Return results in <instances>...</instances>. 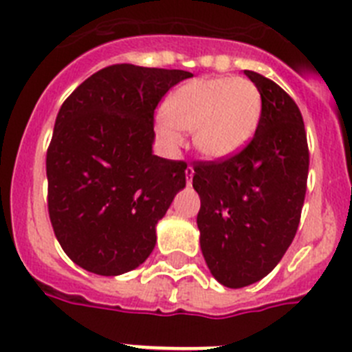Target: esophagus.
Segmentation results:
<instances>
[{"mask_svg": "<svg viewBox=\"0 0 352 352\" xmlns=\"http://www.w3.org/2000/svg\"><path fill=\"white\" fill-rule=\"evenodd\" d=\"M185 174H186V183H188V185H190L192 178H194V169H192V166H188V167H186Z\"/></svg>", "mask_w": 352, "mask_h": 352, "instance_id": "esophagus-1", "label": "esophagus"}]
</instances>
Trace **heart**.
<instances>
[{"label":"heart","instance_id":"obj_1","mask_svg":"<svg viewBox=\"0 0 352 352\" xmlns=\"http://www.w3.org/2000/svg\"><path fill=\"white\" fill-rule=\"evenodd\" d=\"M263 111L261 91L245 77H199L167 98L160 132L178 142V130H194V146L203 157L223 160L247 146Z\"/></svg>","mask_w":352,"mask_h":352}]
</instances>
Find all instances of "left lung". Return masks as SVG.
Wrapping results in <instances>:
<instances>
[{
  "label": "left lung",
  "instance_id": "obj_1",
  "mask_svg": "<svg viewBox=\"0 0 352 352\" xmlns=\"http://www.w3.org/2000/svg\"><path fill=\"white\" fill-rule=\"evenodd\" d=\"M261 91L254 138L223 160L194 162L201 197L197 227L211 275L231 289L261 280L280 263L296 236L309 142L296 102L272 79L245 70Z\"/></svg>",
  "mask_w": 352,
  "mask_h": 352
}]
</instances>
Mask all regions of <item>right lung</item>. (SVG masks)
<instances>
[{
	"mask_svg": "<svg viewBox=\"0 0 352 352\" xmlns=\"http://www.w3.org/2000/svg\"><path fill=\"white\" fill-rule=\"evenodd\" d=\"M190 72L111 65L61 105L47 148L54 234L86 272H132L157 243V223L186 185V162L153 155V114Z\"/></svg>",
	"mask_w": 352,
	"mask_h": 352,
	"instance_id": "obj_1",
	"label": "right lung"
}]
</instances>
